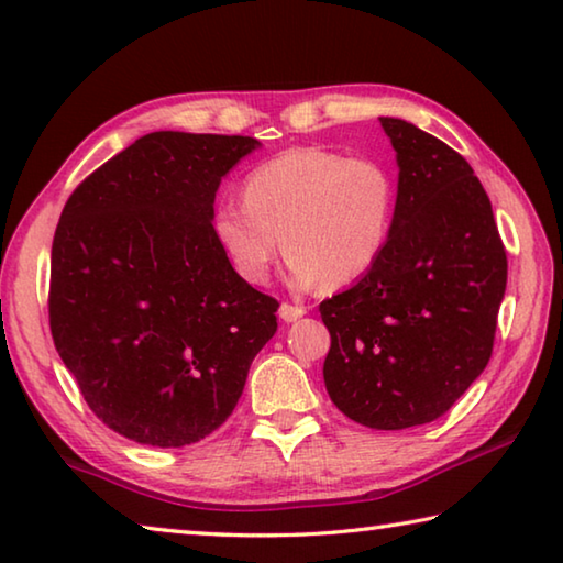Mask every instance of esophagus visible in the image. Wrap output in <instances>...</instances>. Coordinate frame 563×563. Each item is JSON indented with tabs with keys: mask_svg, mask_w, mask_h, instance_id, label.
Masks as SVG:
<instances>
[{
	"mask_svg": "<svg viewBox=\"0 0 563 563\" xmlns=\"http://www.w3.org/2000/svg\"><path fill=\"white\" fill-rule=\"evenodd\" d=\"M278 316H280L283 322H295V320H300L305 316V308H302V305L283 302L280 310H278Z\"/></svg>",
	"mask_w": 563,
	"mask_h": 563,
	"instance_id": "esophagus-1",
	"label": "esophagus"
}]
</instances>
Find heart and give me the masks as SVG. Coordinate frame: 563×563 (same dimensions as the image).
Listing matches in <instances>:
<instances>
[{
  "label": "heart",
  "mask_w": 563,
  "mask_h": 563,
  "mask_svg": "<svg viewBox=\"0 0 563 563\" xmlns=\"http://www.w3.org/2000/svg\"><path fill=\"white\" fill-rule=\"evenodd\" d=\"M395 203V178L379 161L318 146L292 148L245 176L243 203L218 201L211 228L247 283L268 280L283 241L295 285L340 288L383 258Z\"/></svg>",
  "instance_id": "heart-1"
}]
</instances>
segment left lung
<instances>
[{
	"label": "left lung",
	"mask_w": 563,
	"mask_h": 563,
	"mask_svg": "<svg viewBox=\"0 0 563 563\" xmlns=\"http://www.w3.org/2000/svg\"><path fill=\"white\" fill-rule=\"evenodd\" d=\"M397 154V203L383 258L320 302L322 365L342 415L373 430L442 417L492 357L507 251L472 166L432 133L383 117Z\"/></svg>",
	"instance_id": "8db88e82"
}]
</instances>
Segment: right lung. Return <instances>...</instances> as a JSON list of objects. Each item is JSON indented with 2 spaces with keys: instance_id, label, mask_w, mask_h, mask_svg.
Returning a JSON list of instances; mask_svg holds the SVG:
<instances>
[{
  "instance_id": "1",
  "label": "right lung",
  "mask_w": 563,
  "mask_h": 563,
  "mask_svg": "<svg viewBox=\"0 0 563 563\" xmlns=\"http://www.w3.org/2000/svg\"><path fill=\"white\" fill-rule=\"evenodd\" d=\"M251 136L154 131L76 186L52 243L56 352L109 430L186 446L218 430L278 330V300L218 245L221 178Z\"/></svg>"
}]
</instances>
